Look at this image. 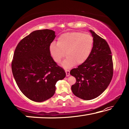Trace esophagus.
I'll return each mask as SVG.
<instances>
[{
    "instance_id": "1",
    "label": "esophagus",
    "mask_w": 129,
    "mask_h": 129,
    "mask_svg": "<svg viewBox=\"0 0 129 129\" xmlns=\"http://www.w3.org/2000/svg\"><path fill=\"white\" fill-rule=\"evenodd\" d=\"M65 72H66V76L68 77L70 76V71L69 70H65Z\"/></svg>"
}]
</instances>
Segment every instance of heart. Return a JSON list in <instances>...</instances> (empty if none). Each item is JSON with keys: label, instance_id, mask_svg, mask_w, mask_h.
<instances>
[{"label": "heart", "instance_id": "b5f03b06", "mask_svg": "<svg viewBox=\"0 0 129 129\" xmlns=\"http://www.w3.org/2000/svg\"><path fill=\"white\" fill-rule=\"evenodd\" d=\"M93 38L89 33L78 31L68 32L61 35L57 43H51L49 52L55 62L59 63L68 56L62 63L64 68H70L75 63L81 64L87 60L93 46ZM66 53H65V52Z\"/></svg>", "mask_w": 129, "mask_h": 129}]
</instances>
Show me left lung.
I'll return each mask as SVG.
<instances>
[{
	"mask_svg": "<svg viewBox=\"0 0 129 129\" xmlns=\"http://www.w3.org/2000/svg\"><path fill=\"white\" fill-rule=\"evenodd\" d=\"M93 38L90 55L85 62L70 70L76 79L72 86L76 96L85 100L99 96L108 87L113 75V65L110 49L105 39L90 30Z\"/></svg>",
	"mask_w": 129,
	"mask_h": 129,
	"instance_id": "left-lung-1",
	"label": "left lung"
}]
</instances>
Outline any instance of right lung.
<instances>
[{
  "mask_svg": "<svg viewBox=\"0 0 129 129\" xmlns=\"http://www.w3.org/2000/svg\"><path fill=\"white\" fill-rule=\"evenodd\" d=\"M55 37L52 30H35L16 47L12 73L19 89L32 101L42 102L52 98L56 82L66 76L64 70L56 64L49 52Z\"/></svg>",
  "mask_w": 129,
  "mask_h": 129,
  "instance_id": "obj_1",
  "label": "right lung"
}]
</instances>
